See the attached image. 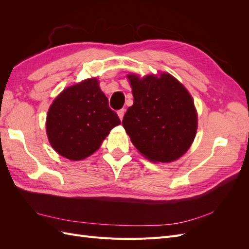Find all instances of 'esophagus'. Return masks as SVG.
Returning <instances> with one entry per match:
<instances>
[{"instance_id":"34e87169","label":"esophagus","mask_w":249,"mask_h":249,"mask_svg":"<svg viewBox=\"0 0 249 249\" xmlns=\"http://www.w3.org/2000/svg\"><path fill=\"white\" fill-rule=\"evenodd\" d=\"M117 115H118V117L120 118V120H123V118H124V109L119 110V111L117 112Z\"/></svg>"}]
</instances>
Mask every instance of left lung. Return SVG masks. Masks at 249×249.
<instances>
[{"label":"left lung","mask_w":249,"mask_h":249,"mask_svg":"<svg viewBox=\"0 0 249 249\" xmlns=\"http://www.w3.org/2000/svg\"><path fill=\"white\" fill-rule=\"evenodd\" d=\"M134 104L123 125L140 155L154 163L177 161L196 136L197 111L187 88L168 72L126 74Z\"/></svg>","instance_id":"8db88e82"}]
</instances>
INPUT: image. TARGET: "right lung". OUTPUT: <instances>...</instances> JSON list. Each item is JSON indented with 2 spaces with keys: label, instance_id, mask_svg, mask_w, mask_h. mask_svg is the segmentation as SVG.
I'll use <instances>...</instances> for the list:
<instances>
[{
  "label": "right lung",
  "instance_id": "obj_1",
  "mask_svg": "<svg viewBox=\"0 0 249 249\" xmlns=\"http://www.w3.org/2000/svg\"><path fill=\"white\" fill-rule=\"evenodd\" d=\"M120 124L109 108L100 81L92 77L64 88L49 108L46 131L51 146L71 161L95 153L113 127Z\"/></svg>",
  "mask_w": 249,
  "mask_h": 249
}]
</instances>
